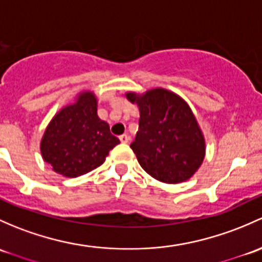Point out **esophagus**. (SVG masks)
Returning a JSON list of instances; mask_svg holds the SVG:
<instances>
[{
	"instance_id": "1",
	"label": "esophagus",
	"mask_w": 262,
	"mask_h": 262,
	"mask_svg": "<svg viewBox=\"0 0 262 262\" xmlns=\"http://www.w3.org/2000/svg\"><path fill=\"white\" fill-rule=\"evenodd\" d=\"M119 139H120V142H122V143H128L129 139H130V138H129L128 134H122V136L119 137Z\"/></svg>"
}]
</instances>
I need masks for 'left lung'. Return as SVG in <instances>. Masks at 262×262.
<instances>
[{"label":"left lung","instance_id":"1","mask_svg":"<svg viewBox=\"0 0 262 262\" xmlns=\"http://www.w3.org/2000/svg\"><path fill=\"white\" fill-rule=\"evenodd\" d=\"M139 106V129L130 148L140 167L164 183L187 181L202 164L205 139L188 104L166 89L126 94Z\"/></svg>","mask_w":262,"mask_h":262}]
</instances>
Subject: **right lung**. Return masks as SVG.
I'll return each instance as SVG.
<instances>
[{"label": "right lung", "instance_id": "add662e5", "mask_svg": "<svg viewBox=\"0 0 262 262\" xmlns=\"http://www.w3.org/2000/svg\"><path fill=\"white\" fill-rule=\"evenodd\" d=\"M96 98L90 92L79 95L75 104L61 109L46 128L41 154L59 174L75 178L104 163L119 139L109 124L96 114Z\"/></svg>", "mask_w": 262, "mask_h": 262}]
</instances>
